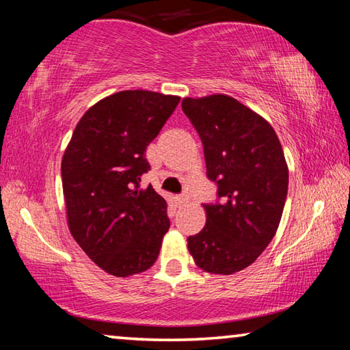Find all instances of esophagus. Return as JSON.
<instances>
[{
  "instance_id": "obj_1",
  "label": "esophagus",
  "mask_w": 350,
  "mask_h": 350,
  "mask_svg": "<svg viewBox=\"0 0 350 350\" xmlns=\"http://www.w3.org/2000/svg\"><path fill=\"white\" fill-rule=\"evenodd\" d=\"M188 200H189V196H188L187 193H183V194H180V196L176 198V202H177V205H179V206L188 204Z\"/></svg>"
}]
</instances>
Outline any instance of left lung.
<instances>
[{
  "label": "left lung",
  "mask_w": 350,
  "mask_h": 350,
  "mask_svg": "<svg viewBox=\"0 0 350 350\" xmlns=\"http://www.w3.org/2000/svg\"><path fill=\"white\" fill-rule=\"evenodd\" d=\"M182 111L202 140L206 177L219 198L204 205L205 227L189 236L188 250L202 270L232 275L273 239L287 198L286 157L270 123L233 97H187Z\"/></svg>",
  "instance_id": "left-lung-1"
}]
</instances>
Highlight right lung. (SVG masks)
I'll list each match as a JSON object with an SVG mask.
<instances>
[{
	"label": "right lung",
	"instance_id": "right-lung-1",
	"mask_svg": "<svg viewBox=\"0 0 350 350\" xmlns=\"http://www.w3.org/2000/svg\"><path fill=\"white\" fill-rule=\"evenodd\" d=\"M180 97L120 91L80 118L62 161L70 234L106 273L126 278L156 262L170 228L167 202L150 185L146 146Z\"/></svg>",
	"mask_w": 350,
	"mask_h": 350
}]
</instances>
